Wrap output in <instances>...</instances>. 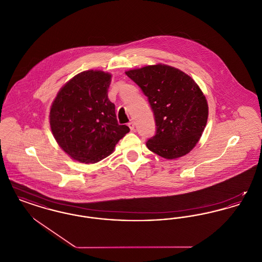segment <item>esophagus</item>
<instances>
[{
  "label": "esophagus",
  "instance_id": "1",
  "mask_svg": "<svg viewBox=\"0 0 262 262\" xmlns=\"http://www.w3.org/2000/svg\"><path fill=\"white\" fill-rule=\"evenodd\" d=\"M127 125H128V127L130 128V130H135L136 125H135V123H134V122H129V123H127Z\"/></svg>",
  "mask_w": 262,
  "mask_h": 262
}]
</instances>
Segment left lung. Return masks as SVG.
<instances>
[{
    "instance_id": "left-lung-1",
    "label": "left lung",
    "mask_w": 262,
    "mask_h": 262,
    "mask_svg": "<svg viewBox=\"0 0 262 262\" xmlns=\"http://www.w3.org/2000/svg\"><path fill=\"white\" fill-rule=\"evenodd\" d=\"M147 97L156 132L147 139L148 149L163 158L186 155L200 140L206 125L208 106L195 81L166 64L125 72Z\"/></svg>"
}]
</instances>
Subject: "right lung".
I'll return each mask as SVG.
<instances>
[{
    "label": "right lung",
    "instance_id": "1",
    "mask_svg": "<svg viewBox=\"0 0 262 262\" xmlns=\"http://www.w3.org/2000/svg\"><path fill=\"white\" fill-rule=\"evenodd\" d=\"M111 75L82 72L59 91L50 111L53 136L73 159L96 163L112 153L129 132L119 125L115 104L108 98Z\"/></svg>",
    "mask_w": 262,
    "mask_h": 262
}]
</instances>
